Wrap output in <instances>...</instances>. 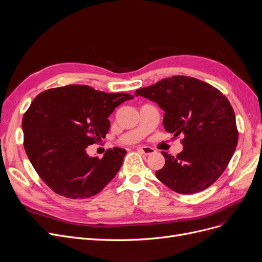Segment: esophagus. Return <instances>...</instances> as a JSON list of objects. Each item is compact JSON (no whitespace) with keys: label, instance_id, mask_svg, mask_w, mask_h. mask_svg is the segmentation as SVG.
<instances>
[{"label":"esophagus","instance_id":"esophagus-1","mask_svg":"<svg viewBox=\"0 0 262 262\" xmlns=\"http://www.w3.org/2000/svg\"><path fill=\"white\" fill-rule=\"evenodd\" d=\"M138 150L141 152V154H144L146 156H149L151 154H155L156 152V149L152 148V147H148V146H140L138 147Z\"/></svg>","mask_w":262,"mask_h":262}]
</instances>
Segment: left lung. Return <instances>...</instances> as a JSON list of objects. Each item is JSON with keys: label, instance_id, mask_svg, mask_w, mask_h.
I'll return each mask as SVG.
<instances>
[{"label": "left lung", "instance_id": "1", "mask_svg": "<svg viewBox=\"0 0 262 262\" xmlns=\"http://www.w3.org/2000/svg\"><path fill=\"white\" fill-rule=\"evenodd\" d=\"M163 110L173 138L184 135L176 157L162 151L165 165L157 178L172 191L193 194L213 184L226 169L238 144L235 116L228 99L201 80L173 76L135 92Z\"/></svg>", "mask_w": 262, "mask_h": 262}]
</instances>
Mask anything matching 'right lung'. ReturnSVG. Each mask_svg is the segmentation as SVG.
<instances>
[{
  "label": "right lung",
  "instance_id": "right-lung-1",
  "mask_svg": "<svg viewBox=\"0 0 262 262\" xmlns=\"http://www.w3.org/2000/svg\"><path fill=\"white\" fill-rule=\"evenodd\" d=\"M131 99L87 85L51 89L34 99L22 120L24 149L50 189L71 199L89 198L116 176L124 149H108L99 159L87 155L86 148L105 138L110 115Z\"/></svg>",
  "mask_w": 262,
  "mask_h": 262
}]
</instances>
